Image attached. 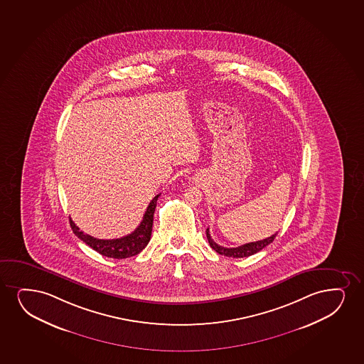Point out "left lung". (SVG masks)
Here are the masks:
<instances>
[{
    "mask_svg": "<svg viewBox=\"0 0 364 364\" xmlns=\"http://www.w3.org/2000/svg\"><path fill=\"white\" fill-rule=\"evenodd\" d=\"M277 234L278 232L272 235L267 239L259 240V241H256V242H250V244L241 245L239 247H230L229 249V247H224V246H220L217 242H214V240L212 239V236L209 234V229H207V239L208 242L210 245V247L214 251H217L219 255H223V256H226V257L234 258L249 257L251 255L259 252L261 250L264 249L266 246L273 242V240L276 239Z\"/></svg>",
    "mask_w": 364,
    "mask_h": 364,
    "instance_id": "left-lung-1",
    "label": "left lung"
}]
</instances>
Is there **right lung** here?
Returning <instances> with one entry per match:
<instances>
[{"mask_svg":"<svg viewBox=\"0 0 364 364\" xmlns=\"http://www.w3.org/2000/svg\"><path fill=\"white\" fill-rule=\"evenodd\" d=\"M159 197H160V194H157L156 197L152 199L150 204H149L140 225L132 234L123 236L120 239H96L91 235L85 234L83 231L80 230L78 226L75 225L74 221L71 219H70V225H71V229H73L74 234L77 236L78 239L82 240L85 244L88 245L91 249L101 253L103 256L118 258V259L119 258L133 257L139 252H141L150 241L154 213H155Z\"/></svg>","mask_w":364,"mask_h":364,"instance_id":"1","label":"right lung"}]
</instances>
